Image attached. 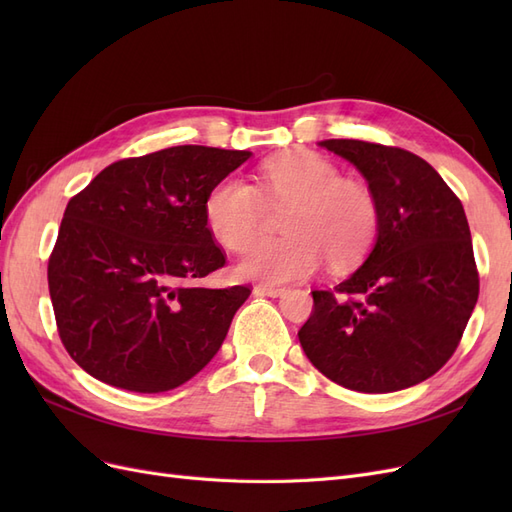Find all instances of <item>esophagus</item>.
<instances>
[{"label": "esophagus", "mask_w": 512, "mask_h": 512, "mask_svg": "<svg viewBox=\"0 0 512 512\" xmlns=\"http://www.w3.org/2000/svg\"><path fill=\"white\" fill-rule=\"evenodd\" d=\"M286 292V288L282 286H267V284H258L254 288V294H262V297H282V294Z\"/></svg>", "instance_id": "1"}]
</instances>
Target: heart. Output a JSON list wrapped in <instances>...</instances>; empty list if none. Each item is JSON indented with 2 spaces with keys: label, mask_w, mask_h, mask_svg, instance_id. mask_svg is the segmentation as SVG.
<instances>
[{
  "label": "heart",
  "mask_w": 512,
  "mask_h": 512,
  "mask_svg": "<svg viewBox=\"0 0 512 512\" xmlns=\"http://www.w3.org/2000/svg\"><path fill=\"white\" fill-rule=\"evenodd\" d=\"M291 207L284 240L254 246L266 207ZM205 222L226 250L243 252L237 273L245 280L286 284L316 273L324 262L337 271L367 256L378 235V203L365 183L344 179L342 170L312 151H286L260 168V190L237 177L213 185Z\"/></svg>",
  "instance_id": "heart-1"
}]
</instances>
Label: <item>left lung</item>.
Masks as SVG:
<instances>
[{
    "label": "left lung",
    "mask_w": 512,
    "mask_h": 512,
    "mask_svg": "<svg viewBox=\"0 0 512 512\" xmlns=\"http://www.w3.org/2000/svg\"><path fill=\"white\" fill-rule=\"evenodd\" d=\"M378 203L374 247L342 284L314 290L299 331L312 365L359 393H395L451 359L478 299V271L461 200L436 168L397 147L329 138Z\"/></svg>",
    "instance_id": "left-lung-1"
}]
</instances>
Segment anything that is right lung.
Wrapping results in <instances>:
<instances>
[{
  "instance_id": "1",
  "label": "right lung",
  "mask_w": 512,
  "mask_h": 512,
  "mask_svg": "<svg viewBox=\"0 0 512 512\" xmlns=\"http://www.w3.org/2000/svg\"><path fill=\"white\" fill-rule=\"evenodd\" d=\"M252 151L168 147L106 166L76 194L49 260L59 337L89 376L164 393L218 354L247 286L198 288L226 265L205 200Z\"/></svg>"
}]
</instances>
